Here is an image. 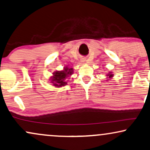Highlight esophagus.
I'll use <instances>...</instances> for the list:
<instances>
[{
  "instance_id": "esophagus-1",
  "label": "esophagus",
  "mask_w": 150,
  "mask_h": 150,
  "mask_svg": "<svg viewBox=\"0 0 150 150\" xmlns=\"http://www.w3.org/2000/svg\"><path fill=\"white\" fill-rule=\"evenodd\" d=\"M81 62H83V63H84V62H86V59L85 58H82V59H81Z\"/></svg>"
}]
</instances>
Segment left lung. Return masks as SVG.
<instances>
[{"label": "left lung", "mask_w": 150, "mask_h": 150, "mask_svg": "<svg viewBox=\"0 0 150 150\" xmlns=\"http://www.w3.org/2000/svg\"><path fill=\"white\" fill-rule=\"evenodd\" d=\"M113 74L111 73V72H110L109 73L107 74V77H109V78H111V77H113ZM107 80H109V79H107Z\"/></svg>", "instance_id": "left-lung-1"}]
</instances>
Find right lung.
Masks as SVG:
<instances>
[{"label": "right lung", "instance_id": "add662e5", "mask_svg": "<svg viewBox=\"0 0 150 150\" xmlns=\"http://www.w3.org/2000/svg\"><path fill=\"white\" fill-rule=\"evenodd\" d=\"M73 73V69L72 68L66 67L64 68L63 71H56L53 73V75L50 77L51 83L54 86L61 87L67 84L65 81L66 79Z\"/></svg>", "mask_w": 150, "mask_h": 150}]
</instances>
